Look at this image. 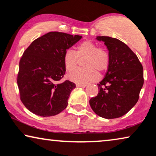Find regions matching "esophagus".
<instances>
[{
	"label": "esophagus",
	"instance_id": "obj_1",
	"mask_svg": "<svg viewBox=\"0 0 156 156\" xmlns=\"http://www.w3.org/2000/svg\"><path fill=\"white\" fill-rule=\"evenodd\" d=\"M76 86H77V87H81V88H85V87H86V84H79V83H77V84H76Z\"/></svg>",
	"mask_w": 156,
	"mask_h": 156
}]
</instances>
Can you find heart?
<instances>
[{
    "label": "heart",
    "instance_id": "1",
    "mask_svg": "<svg viewBox=\"0 0 156 156\" xmlns=\"http://www.w3.org/2000/svg\"><path fill=\"white\" fill-rule=\"evenodd\" d=\"M83 66L84 68H78L72 72L68 78L76 83L87 84L94 82L98 78L100 73L108 69L110 64V54L107 50L98 48L95 43L86 41L78 44L75 51L68 50L63 55V63L66 70L72 71L78 66L79 59L85 58Z\"/></svg>",
    "mask_w": 156,
    "mask_h": 156
}]
</instances>
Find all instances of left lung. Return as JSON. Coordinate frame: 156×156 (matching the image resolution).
<instances>
[{"label":"left lung","mask_w":156,"mask_h":156,"mask_svg":"<svg viewBox=\"0 0 156 156\" xmlns=\"http://www.w3.org/2000/svg\"><path fill=\"white\" fill-rule=\"evenodd\" d=\"M110 54L104 78L98 83L99 93L89 101L93 111L106 119L121 117L138 102L143 86V66L131 49L117 38L98 36Z\"/></svg>","instance_id":"left-lung-1"}]
</instances>
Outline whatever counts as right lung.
<instances>
[{"label":"right lung","instance_id":"obj_1","mask_svg":"<svg viewBox=\"0 0 156 156\" xmlns=\"http://www.w3.org/2000/svg\"><path fill=\"white\" fill-rule=\"evenodd\" d=\"M82 36L49 32L33 41L20 60L17 83L20 98L27 109L48 117L66 108L76 84L60 83L65 75L63 55Z\"/></svg>","mask_w":156,"mask_h":156}]
</instances>
